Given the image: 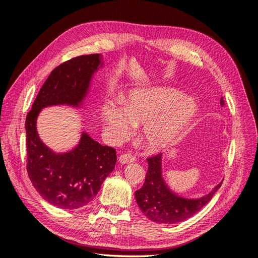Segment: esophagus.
<instances>
[{"label": "esophagus", "mask_w": 258, "mask_h": 258, "mask_svg": "<svg viewBox=\"0 0 258 258\" xmlns=\"http://www.w3.org/2000/svg\"><path fill=\"white\" fill-rule=\"evenodd\" d=\"M118 161L120 163H122V165H126V163L135 162L136 161V157H135L134 155H131V154H123V155L120 156Z\"/></svg>", "instance_id": "esophagus-1"}]
</instances>
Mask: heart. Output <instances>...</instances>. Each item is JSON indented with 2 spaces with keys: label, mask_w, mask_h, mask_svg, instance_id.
<instances>
[{
  "label": "heart",
  "mask_w": 258,
  "mask_h": 258,
  "mask_svg": "<svg viewBox=\"0 0 258 258\" xmlns=\"http://www.w3.org/2000/svg\"><path fill=\"white\" fill-rule=\"evenodd\" d=\"M198 111L192 98L168 88L134 90L122 100L121 107L114 101L102 106V119L107 137L113 142L127 139L134 126H141L142 138L151 148L172 143Z\"/></svg>",
  "instance_id": "obj_1"
}]
</instances>
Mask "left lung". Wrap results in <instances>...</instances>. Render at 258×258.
<instances>
[{"label": "left lung", "instance_id": "obj_1", "mask_svg": "<svg viewBox=\"0 0 258 258\" xmlns=\"http://www.w3.org/2000/svg\"><path fill=\"white\" fill-rule=\"evenodd\" d=\"M221 104L224 100L221 98ZM148 169L142 188L136 191V200L143 214L158 224H176L196 214L212 199L223 181L200 198H185L171 190L162 177V154L147 158Z\"/></svg>", "mask_w": 258, "mask_h": 258}]
</instances>
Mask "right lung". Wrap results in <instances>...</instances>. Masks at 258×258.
Listing matches in <instances>:
<instances>
[{
    "instance_id": "1",
    "label": "right lung",
    "mask_w": 258,
    "mask_h": 258,
    "mask_svg": "<svg viewBox=\"0 0 258 258\" xmlns=\"http://www.w3.org/2000/svg\"><path fill=\"white\" fill-rule=\"evenodd\" d=\"M103 67L100 53L73 58L52 70L26 118L27 171L34 188L48 204L66 210L79 209L97 196L115 168V148L103 146L83 131L80 142L67 153L46 146L36 130L37 116L44 107H81L92 76Z\"/></svg>"
}]
</instances>
